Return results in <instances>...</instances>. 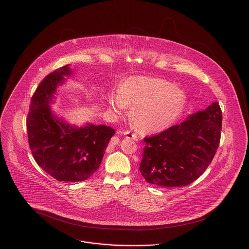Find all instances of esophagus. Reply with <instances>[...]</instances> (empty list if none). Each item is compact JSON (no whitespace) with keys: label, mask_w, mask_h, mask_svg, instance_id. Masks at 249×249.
I'll list each match as a JSON object with an SVG mask.
<instances>
[{"label":"esophagus","mask_w":249,"mask_h":249,"mask_svg":"<svg viewBox=\"0 0 249 249\" xmlns=\"http://www.w3.org/2000/svg\"><path fill=\"white\" fill-rule=\"evenodd\" d=\"M123 133L127 138H131L132 140H137V135L135 133H132L130 130H125Z\"/></svg>","instance_id":"1"}]
</instances>
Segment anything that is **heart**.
Instances as JSON below:
<instances>
[{"label":"heart","mask_w":249,"mask_h":249,"mask_svg":"<svg viewBox=\"0 0 249 249\" xmlns=\"http://www.w3.org/2000/svg\"><path fill=\"white\" fill-rule=\"evenodd\" d=\"M184 91L160 78L132 76L121 84L119 92L108 96L109 107L118 115L132 107L130 120L145 132L165 130L178 119L185 104Z\"/></svg>","instance_id":"obj_1"}]
</instances>
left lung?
<instances>
[{
    "instance_id": "obj_1",
    "label": "left lung",
    "mask_w": 249,
    "mask_h": 249,
    "mask_svg": "<svg viewBox=\"0 0 249 249\" xmlns=\"http://www.w3.org/2000/svg\"><path fill=\"white\" fill-rule=\"evenodd\" d=\"M222 112L217 102L181 124L144 137L140 172L148 183L183 187L201 177L220 142Z\"/></svg>"
}]
</instances>
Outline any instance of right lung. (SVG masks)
Returning a JSON list of instances; mask_svg holds the SVG:
<instances>
[{
	"mask_svg": "<svg viewBox=\"0 0 249 249\" xmlns=\"http://www.w3.org/2000/svg\"><path fill=\"white\" fill-rule=\"evenodd\" d=\"M68 65L48 74L33 95L27 117L28 140L36 163L58 181L79 182L101 165L108 142L115 134L109 126L88 124L77 129L57 119L48 107Z\"/></svg>",
	"mask_w": 249,
	"mask_h": 249,
	"instance_id": "right-lung-1",
	"label": "right lung"
}]
</instances>
